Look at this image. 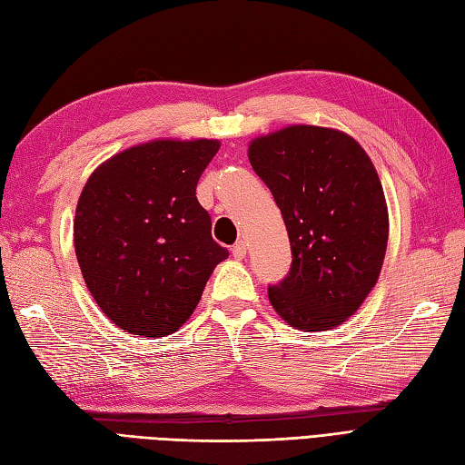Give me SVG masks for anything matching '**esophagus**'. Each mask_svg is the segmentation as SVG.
<instances>
[{
    "instance_id": "obj_1",
    "label": "esophagus",
    "mask_w": 465,
    "mask_h": 465,
    "mask_svg": "<svg viewBox=\"0 0 465 465\" xmlns=\"http://www.w3.org/2000/svg\"><path fill=\"white\" fill-rule=\"evenodd\" d=\"M232 256L236 261H242L244 256H246V242H236L234 246H232Z\"/></svg>"
}]
</instances>
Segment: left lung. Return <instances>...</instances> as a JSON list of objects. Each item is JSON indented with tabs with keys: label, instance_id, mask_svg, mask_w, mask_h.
I'll return each mask as SVG.
<instances>
[{
	"label": "left lung",
	"instance_id": "left-lung-1",
	"mask_svg": "<svg viewBox=\"0 0 465 465\" xmlns=\"http://www.w3.org/2000/svg\"><path fill=\"white\" fill-rule=\"evenodd\" d=\"M291 241V271L268 286L274 311L304 332L352 316L372 291L388 244V209L372 161L334 129L292 125L251 143Z\"/></svg>",
	"mask_w": 465,
	"mask_h": 465
}]
</instances>
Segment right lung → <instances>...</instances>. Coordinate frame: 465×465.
<instances>
[{"instance_id": "1", "label": "right lung", "mask_w": 465, "mask_h": 465, "mask_svg": "<svg viewBox=\"0 0 465 465\" xmlns=\"http://www.w3.org/2000/svg\"><path fill=\"white\" fill-rule=\"evenodd\" d=\"M219 147L213 139L131 147L103 163L81 193L74 223L81 274L101 311L129 334L179 330L229 256L197 201Z\"/></svg>"}]
</instances>
